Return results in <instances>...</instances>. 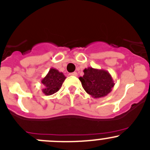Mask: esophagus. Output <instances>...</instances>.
Instances as JSON below:
<instances>
[{"label": "esophagus", "instance_id": "esophagus-1", "mask_svg": "<svg viewBox=\"0 0 150 150\" xmlns=\"http://www.w3.org/2000/svg\"><path fill=\"white\" fill-rule=\"evenodd\" d=\"M69 75H72V76H77V75H78V73H77L76 72H74L69 74Z\"/></svg>", "mask_w": 150, "mask_h": 150}]
</instances>
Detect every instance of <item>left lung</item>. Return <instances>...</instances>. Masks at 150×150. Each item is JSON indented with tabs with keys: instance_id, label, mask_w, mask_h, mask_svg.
I'll list each match as a JSON object with an SVG mask.
<instances>
[{
	"instance_id": "obj_1",
	"label": "left lung",
	"mask_w": 150,
	"mask_h": 150,
	"mask_svg": "<svg viewBox=\"0 0 150 150\" xmlns=\"http://www.w3.org/2000/svg\"><path fill=\"white\" fill-rule=\"evenodd\" d=\"M79 80L84 90L94 98L107 96L112 91L115 83L111 75L104 69L88 67Z\"/></svg>"
}]
</instances>
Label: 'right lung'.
I'll return each instance as SVG.
<instances>
[{"mask_svg":"<svg viewBox=\"0 0 150 150\" xmlns=\"http://www.w3.org/2000/svg\"><path fill=\"white\" fill-rule=\"evenodd\" d=\"M65 79L66 77L63 72H60L54 68H51L47 75L41 80L42 84L44 86L42 92L46 96L54 94L61 89Z\"/></svg>","mask_w":150,"mask_h":150,"instance_id":"right-lung-1","label":"right lung"}]
</instances>
